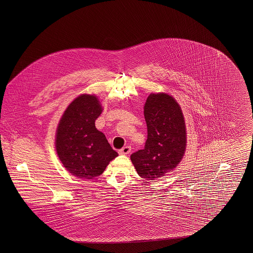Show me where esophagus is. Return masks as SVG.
<instances>
[{
    "mask_svg": "<svg viewBox=\"0 0 253 253\" xmlns=\"http://www.w3.org/2000/svg\"><path fill=\"white\" fill-rule=\"evenodd\" d=\"M130 152H131V147L130 146H125L119 151V153L121 155H128V154H130Z\"/></svg>",
    "mask_w": 253,
    "mask_h": 253,
    "instance_id": "1",
    "label": "esophagus"
}]
</instances>
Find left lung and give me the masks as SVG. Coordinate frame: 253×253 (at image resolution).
<instances>
[{
	"label": "left lung",
	"mask_w": 253,
	"mask_h": 253,
	"mask_svg": "<svg viewBox=\"0 0 253 253\" xmlns=\"http://www.w3.org/2000/svg\"><path fill=\"white\" fill-rule=\"evenodd\" d=\"M148 137L144 149L131 156L139 176L155 179L175 168L186 149V127L180 106L167 94H151L144 105Z\"/></svg>",
	"instance_id": "1"
}]
</instances>
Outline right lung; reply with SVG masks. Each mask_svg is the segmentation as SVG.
Returning a JSON list of instances; mask_svg holds the SVG:
<instances>
[{"label":"right lung","instance_id":"right-lung-1","mask_svg":"<svg viewBox=\"0 0 253 253\" xmlns=\"http://www.w3.org/2000/svg\"><path fill=\"white\" fill-rule=\"evenodd\" d=\"M102 112L96 96L82 95L74 99L60 120L56 150L63 166L73 175L93 179L100 175L119 154L113 150L95 121Z\"/></svg>","mask_w":253,"mask_h":253}]
</instances>
